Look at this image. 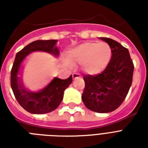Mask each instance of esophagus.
<instances>
[{
    "label": "esophagus",
    "mask_w": 148,
    "mask_h": 148,
    "mask_svg": "<svg viewBox=\"0 0 148 148\" xmlns=\"http://www.w3.org/2000/svg\"><path fill=\"white\" fill-rule=\"evenodd\" d=\"M72 77H73V79H76V78H79V77H81V74H79V73H74V74H72Z\"/></svg>",
    "instance_id": "esophagus-1"
}]
</instances>
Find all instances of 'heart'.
<instances>
[{
  "instance_id": "heart-1",
  "label": "heart",
  "mask_w": 148,
  "mask_h": 148,
  "mask_svg": "<svg viewBox=\"0 0 148 148\" xmlns=\"http://www.w3.org/2000/svg\"><path fill=\"white\" fill-rule=\"evenodd\" d=\"M66 58L69 62L80 64L87 74H97L110 61L111 49L105 42H86L67 51Z\"/></svg>"
}]
</instances>
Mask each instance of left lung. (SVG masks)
<instances>
[{
    "label": "left lung",
    "mask_w": 148,
    "mask_h": 148,
    "mask_svg": "<svg viewBox=\"0 0 148 148\" xmlns=\"http://www.w3.org/2000/svg\"><path fill=\"white\" fill-rule=\"evenodd\" d=\"M109 45L111 58L101 74L84 75L82 101L89 110L97 113L114 111L123 103L132 84L134 64L128 50L116 40L100 38Z\"/></svg>",
    "instance_id": "obj_1"
}]
</instances>
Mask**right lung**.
<instances>
[{
  "label": "right lung",
  "mask_w": 148,
  "mask_h": 148,
  "mask_svg": "<svg viewBox=\"0 0 148 148\" xmlns=\"http://www.w3.org/2000/svg\"><path fill=\"white\" fill-rule=\"evenodd\" d=\"M57 40H38L30 43L17 52L10 71V86L19 104L31 114H42L51 112L60 105L64 91L72 82V75L67 79L54 77L42 90L31 92L26 90L21 79L18 77L22 61L29 53L34 51H44L58 57L60 51L56 46Z\"/></svg>",
  "instance_id": "obj_1"
}]
</instances>
